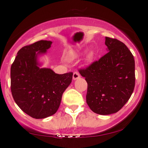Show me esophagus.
<instances>
[{
  "label": "esophagus",
  "mask_w": 148,
  "mask_h": 148,
  "mask_svg": "<svg viewBox=\"0 0 148 148\" xmlns=\"http://www.w3.org/2000/svg\"><path fill=\"white\" fill-rule=\"evenodd\" d=\"M81 77V76H80V74L78 72H74V74H73V79L74 80H76L78 79H79V78Z\"/></svg>",
  "instance_id": "esophagus-1"
}]
</instances>
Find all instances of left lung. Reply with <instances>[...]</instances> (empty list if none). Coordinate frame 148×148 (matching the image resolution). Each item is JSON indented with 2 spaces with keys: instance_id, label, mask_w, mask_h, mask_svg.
I'll use <instances>...</instances> for the list:
<instances>
[{
  "instance_id": "obj_1",
  "label": "left lung",
  "mask_w": 148,
  "mask_h": 148,
  "mask_svg": "<svg viewBox=\"0 0 148 148\" xmlns=\"http://www.w3.org/2000/svg\"><path fill=\"white\" fill-rule=\"evenodd\" d=\"M107 53L79 72L87 81L86 102L94 113H117L126 103L135 87V61L123 42L105 37Z\"/></svg>"
}]
</instances>
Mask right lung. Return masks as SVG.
Masks as SVG:
<instances>
[{
  "label": "right lung",
  "mask_w": 148,
  "mask_h": 148,
  "mask_svg": "<svg viewBox=\"0 0 148 148\" xmlns=\"http://www.w3.org/2000/svg\"><path fill=\"white\" fill-rule=\"evenodd\" d=\"M51 44L40 40L22 47L10 69L13 99L22 111L35 119L56 113L62 94L72 80V72L58 74L38 67L37 55L46 53Z\"/></svg>",
  "instance_id": "add662e5"
}]
</instances>
